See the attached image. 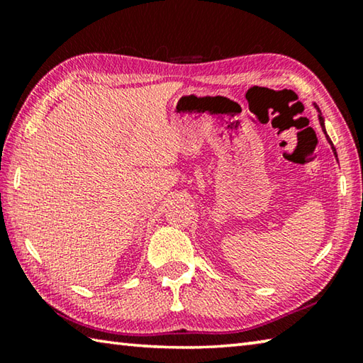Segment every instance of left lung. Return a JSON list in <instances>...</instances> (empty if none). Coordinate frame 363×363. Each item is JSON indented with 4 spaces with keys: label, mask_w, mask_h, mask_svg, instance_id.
I'll return each instance as SVG.
<instances>
[{
    "label": "left lung",
    "mask_w": 363,
    "mask_h": 363,
    "mask_svg": "<svg viewBox=\"0 0 363 363\" xmlns=\"http://www.w3.org/2000/svg\"><path fill=\"white\" fill-rule=\"evenodd\" d=\"M318 120H320V125H322V130L325 131V125H323V118H322V115H318ZM325 134H327V131H325ZM330 140V139H328ZM330 144H331V149H333V152H335V155H336V149L333 147V143H331L330 140Z\"/></svg>",
    "instance_id": "left-lung-1"
}]
</instances>
